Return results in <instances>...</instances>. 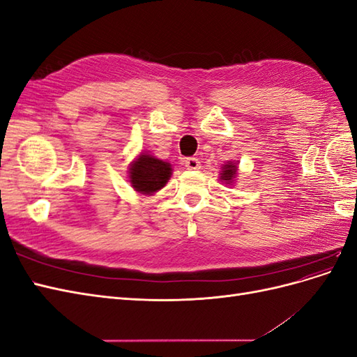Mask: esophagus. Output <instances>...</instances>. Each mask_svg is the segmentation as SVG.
I'll use <instances>...</instances> for the list:
<instances>
[{"instance_id": "34e87169", "label": "esophagus", "mask_w": 357, "mask_h": 357, "mask_svg": "<svg viewBox=\"0 0 357 357\" xmlns=\"http://www.w3.org/2000/svg\"><path fill=\"white\" fill-rule=\"evenodd\" d=\"M185 167L188 169H199L201 168V162L198 158H188L185 160Z\"/></svg>"}]
</instances>
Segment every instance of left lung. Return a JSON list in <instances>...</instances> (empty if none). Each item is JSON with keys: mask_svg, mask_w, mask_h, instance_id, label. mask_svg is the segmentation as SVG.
Wrapping results in <instances>:
<instances>
[{"mask_svg": "<svg viewBox=\"0 0 357 357\" xmlns=\"http://www.w3.org/2000/svg\"><path fill=\"white\" fill-rule=\"evenodd\" d=\"M220 176H219V180L223 181L225 185H235V180H236V176H238V164L236 162H232V160H228L226 162L225 165L220 167Z\"/></svg>", "mask_w": 357, "mask_h": 357, "instance_id": "1", "label": "left lung"}]
</instances>
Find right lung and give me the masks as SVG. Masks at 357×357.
Listing matches in <instances>:
<instances>
[{"instance_id":"obj_1","label":"right lung","mask_w":357,"mask_h":357,"mask_svg":"<svg viewBox=\"0 0 357 357\" xmlns=\"http://www.w3.org/2000/svg\"><path fill=\"white\" fill-rule=\"evenodd\" d=\"M129 183L139 195L150 197L165 188L172 176V165L167 160L158 159L147 152L139 153L129 164Z\"/></svg>"}]
</instances>
